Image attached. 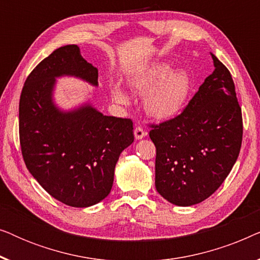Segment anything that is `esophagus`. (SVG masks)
<instances>
[{"label":"esophagus","instance_id":"34e87169","mask_svg":"<svg viewBox=\"0 0 260 260\" xmlns=\"http://www.w3.org/2000/svg\"><path fill=\"white\" fill-rule=\"evenodd\" d=\"M134 135H135V138H136V140H142V138L147 136V133L143 130V127L136 126L134 130Z\"/></svg>","mask_w":260,"mask_h":260}]
</instances>
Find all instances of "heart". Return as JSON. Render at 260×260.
Listing matches in <instances>:
<instances>
[{
    "label": "heart",
    "instance_id": "1",
    "mask_svg": "<svg viewBox=\"0 0 260 260\" xmlns=\"http://www.w3.org/2000/svg\"><path fill=\"white\" fill-rule=\"evenodd\" d=\"M126 83L137 93L143 94V109L152 118L168 119L176 116L189 97L191 80L183 70H170L166 62H154L135 70ZM113 101L126 104L127 95L119 85L111 86Z\"/></svg>",
    "mask_w": 260,
    "mask_h": 260
}]
</instances>
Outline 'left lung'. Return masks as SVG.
I'll use <instances>...</instances> for the list:
<instances>
[{
	"mask_svg": "<svg viewBox=\"0 0 260 260\" xmlns=\"http://www.w3.org/2000/svg\"><path fill=\"white\" fill-rule=\"evenodd\" d=\"M215 70L179 116L149 133L156 147L155 186L176 206L200 204L232 170L243 141V117L227 67L212 54Z\"/></svg>",
	"mask_w": 260,
	"mask_h": 260,
	"instance_id": "1",
	"label": "left lung"
}]
</instances>
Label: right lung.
I'll use <instances>...</instances> for the list:
<instances>
[{
  "label": "right lung",
  "instance_id": "add662e5",
  "mask_svg": "<svg viewBox=\"0 0 260 260\" xmlns=\"http://www.w3.org/2000/svg\"><path fill=\"white\" fill-rule=\"evenodd\" d=\"M62 76L98 85V70L77 45L42 60L21 92V151L27 169L49 195L71 207H90L111 191L120 152L134 142L133 120L104 116L90 104L59 110L53 90L55 78Z\"/></svg>",
  "mask_w": 260,
  "mask_h": 260
}]
</instances>
